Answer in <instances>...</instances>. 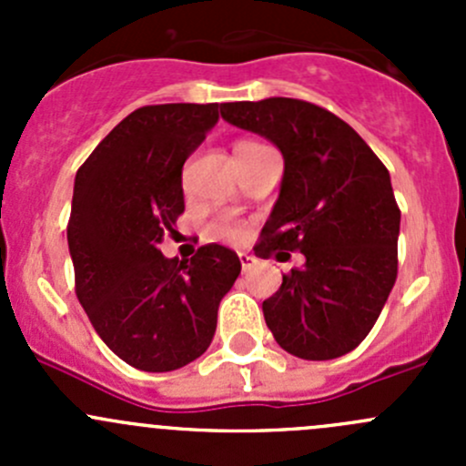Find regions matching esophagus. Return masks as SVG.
Instances as JSON below:
<instances>
[{
  "instance_id": "34e87169",
  "label": "esophagus",
  "mask_w": 466,
  "mask_h": 466,
  "mask_svg": "<svg viewBox=\"0 0 466 466\" xmlns=\"http://www.w3.org/2000/svg\"><path fill=\"white\" fill-rule=\"evenodd\" d=\"M238 261H241V268L243 270H250L252 266H255L257 259L252 255H248V252H238Z\"/></svg>"
}]
</instances>
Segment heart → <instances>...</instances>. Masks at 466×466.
I'll return each instance as SVG.
<instances>
[{"instance_id":"obj_1","label":"heart","mask_w":466,"mask_h":466,"mask_svg":"<svg viewBox=\"0 0 466 466\" xmlns=\"http://www.w3.org/2000/svg\"><path fill=\"white\" fill-rule=\"evenodd\" d=\"M246 144H252V142H241L238 146H246ZM243 234H246V229H243L241 225L232 218H218L216 223H211V237H216V238H225V241H238V238H243Z\"/></svg>"}]
</instances>
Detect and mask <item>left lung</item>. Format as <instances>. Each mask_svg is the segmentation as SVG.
I'll use <instances>...</instances> for the list:
<instances>
[{"instance_id":"obj_1","label":"left lung","mask_w":466,"mask_h":466,"mask_svg":"<svg viewBox=\"0 0 466 466\" xmlns=\"http://www.w3.org/2000/svg\"><path fill=\"white\" fill-rule=\"evenodd\" d=\"M220 116L261 135L284 157L255 255L279 259V250H299L307 259L263 302L268 329L281 350L304 360L356 350L397 279L401 211L388 168L350 124L313 103H223Z\"/></svg>"}]
</instances>
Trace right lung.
<instances>
[{
    "instance_id": "obj_1",
    "label": "right lung",
    "mask_w": 466,
    "mask_h": 466,
    "mask_svg": "<svg viewBox=\"0 0 466 466\" xmlns=\"http://www.w3.org/2000/svg\"><path fill=\"white\" fill-rule=\"evenodd\" d=\"M216 124L218 103L139 107L74 180L67 243L78 302L101 340L144 372H173L205 354L241 272L237 252L218 243L182 261L159 252L185 211L182 167Z\"/></svg>"
}]
</instances>
